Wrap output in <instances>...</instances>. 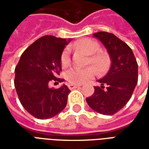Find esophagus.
Masks as SVG:
<instances>
[{"label":"esophagus","instance_id":"1","mask_svg":"<svg viewBox=\"0 0 149 149\" xmlns=\"http://www.w3.org/2000/svg\"><path fill=\"white\" fill-rule=\"evenodd\" d=\"M68 86L69 89H75V88H77L81 87V85H77V84H69Z\"/></svg>","mask_w":149,"mask_h":149}]
</instances>
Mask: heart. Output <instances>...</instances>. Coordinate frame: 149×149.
Masks as SVG:
<instances>
[{
  "mask_svg": "<svg viewBox=\"0 0 149 149\" xmlns=\"http://www.w3.org/2000/svg\"><path fill=\"white\" fill-rule=\"evenodd\" d=\"M75 49L82 50L87 55H91L89 62H91L97 68L103 69L107 65V57L102 52H97L100 49V45L95 40L88 38L79 40L72 45ZM70 63V51L66 49L61 55V65L67 66ZM95 75L93 68H73L70 69L66 74V78L68 82L73 84H81L87 82Z\"/></svg>",
  "mask_w": 149,
  "mask_h": 149,
  "instance_id": "heart-1",
  "label": "heart"
}]
</instances>
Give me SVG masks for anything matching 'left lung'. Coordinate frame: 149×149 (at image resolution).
Wrapping results in <instances>:
<instances>
[{
	"label": "left lung",
	"mask_w": 149,
	"mask_h": 149,
	"mask_svg": "<svg viewBox=\"0 0 149 149\" xmlns=\"http://www.w3.org/2000/svg\"><path fill=\"white\" fill-rule=\"evenodd\" d=\"M93 36L106 48L111 66L108 73L98 80L101 86L94 87V93L86 101L98 113L113 115L131 98L138 81L137 62L131 48L114 34L98 32Z\"/></svg>",
	"instance_id": "obj_1"
}]
</instances>
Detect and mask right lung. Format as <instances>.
I'll return each mask as SVG.
<instances>
[{
	"label": "right lung",
	"instance_id": "right-lung-1",
	"mask_svg": "<svg viewBox=\"0 0 149 149\" xmlns=\"http://www.w3.org/2000/svg\"><path fill=\"white\" fill-rule=\"evenodd\" d=\"M67 40L54 36H45L24 50L15 68L14 85L22 106L40 120L57 115L67 104L68 88L49 87L65 80L58 78L61 71V55Z\"/></svg>",
	"mask_w": 149,
	"mask_h": 149
}]
</instances>
